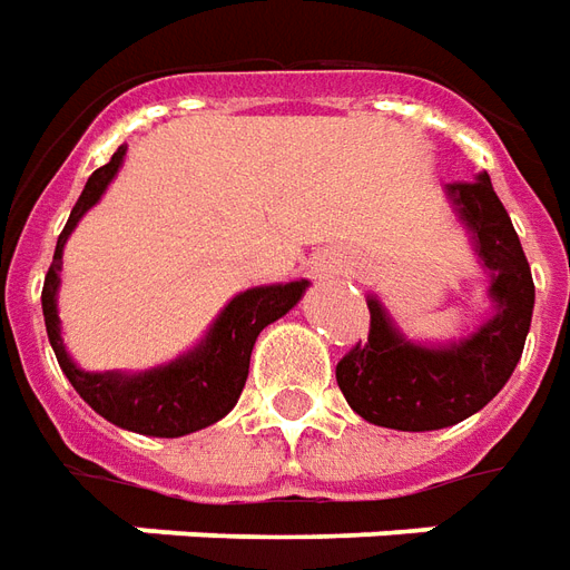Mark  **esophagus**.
I'll return each mask as SVG.
<instances>
[{
	"instance_id": "34e87169",
	"label": "esophagus",
	"mask_w": 570,
	"mask_h": 570,
	"mask_svg": "<svg viewBox=\"0 0 570 570\" xmlns=\"http://www.w3.org/2000/svg\"><path fill=\"white\" fill-rule=\"evenodd\" d=\"M340 273H343V269H340Z\"/></svg>"
}]
</instances>
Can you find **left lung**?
<instances>
[{"label":"left lung","instance_id":"obj_1","mask_svg":"<svg viewBox=\"0 0 570 570\" xmlns=\"http://www.w3.org/2000/svg\"><path fill=\"white\" fill-rule=\"evenodd\" d=\"M459 222L471 230L480 264L489 269L492 318L446 346L410 343L376 297L371 334L336 364V385L348 406L380 428L438 431L473 416L495 397L522 358L531 327L534 282L504 203L485 173L446 185Z\"/></svg>","mask_w":570,"mask_h":570}]
</instances>
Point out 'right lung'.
Instances as JSON below:
<instances>
[{
	"instance_id": "add662e5",
	"label": "right lung",
	"mask_w": 570,
	"mask_h": 570,
	"mask_svg": "<svg viewBox=\"0 0 570 570\" xmlns=\"http://www.w3.org/2000/svg\"><path fill=\"white\" fill-rule=\"evenodd\" d=\"M124 154H127V145H120L118 151L111 154L109 164L99 166L97 173L87 178L81 197L72 206V215L57 239L53 261L45 276L41 313H45V327H48L53 355L60 361V371L99 416L109 419L111 425L148 434V438H185L199 428L215 425L218 419L234 410L243 394L245 380H248V361H252L257 334L269 322L282 318L291 306H297L309 282L261 285V288L236 294L215 318L209 334L203 336L188 355L169 361V364H160L145 373L81 371L66 352L63 336H60V315H57L63 245L75 230V224L81 222V215L90 206H97L111 178L118 176Z\"/></svg>"
}]
</instances>
